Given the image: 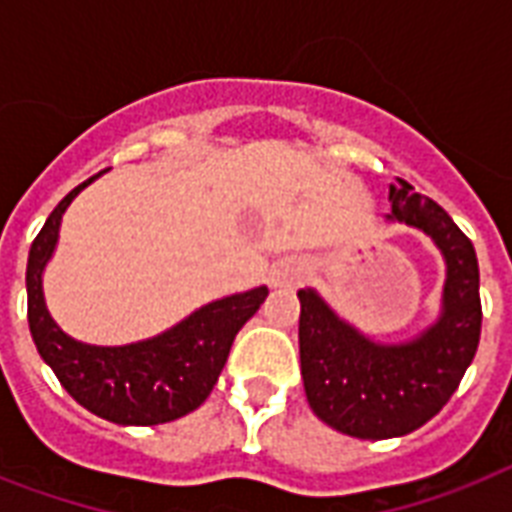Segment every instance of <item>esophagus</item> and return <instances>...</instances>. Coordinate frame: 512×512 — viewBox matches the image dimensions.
<instances>
[{
	"label": "esophagus",
	"mask_w": 512,
	"mask_h": 512,
	"mask_svg": "<svg viewBox=\"0 0 512 512\" xmlns=\"http://www.w3.org/2000/svg\"><path fill=\"white\" fill-rule=\"evenodd\" d=\"M311 276V265L300 260V257H289L284 263H279L271 273L273 287H297Z\"/></svg>",
	"instance_id": "34e87169"
}]
</instances>
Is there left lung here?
I'll list each match as a JSON object with an SVG mask.
<instances>
[{
    "instance_id": "1",
    "label": "left lung",
    "mask_w": 512,
    "mask_h": 512,
    "mask_svg": "<svg viewBox=\"0 0 512 512\" xmlns=\"http://www.w3.org/2000/svg\"><path fill=\"white\" fill-rule=\"evenodd\" d=\"M393 217L422 228L446 257L444 313L406 345H377L300 289V366L308 404L329 428L353 438H396L436 417L460 385L481 340L473 241L436 201L398 177Z\"/></svg>"
}]
</instances>
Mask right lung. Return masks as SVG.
<instances>
[{
    "mask_svg": "<svg viewBox=\"0 0 512 512\" xmlns=\"http://www.w3.org/2000/svg\"><path fill=\"white\" fill-rule=\"evenodd\" d=\"M95 177L76 185L36 233L28 252V329L39 356L52 366L76 404L116 425H162L199 409L228 361L233 337L265 303L257 287L209 303L154 340L98 348L71 340L44 308L42 271L58 241L60 217L74 196Z\"/></svg>",
    "mask_w": 512,
    "mask_h": 512,
    "instance_id": "right-lung-1",
    "label": "right lung"
}]
</instances>
